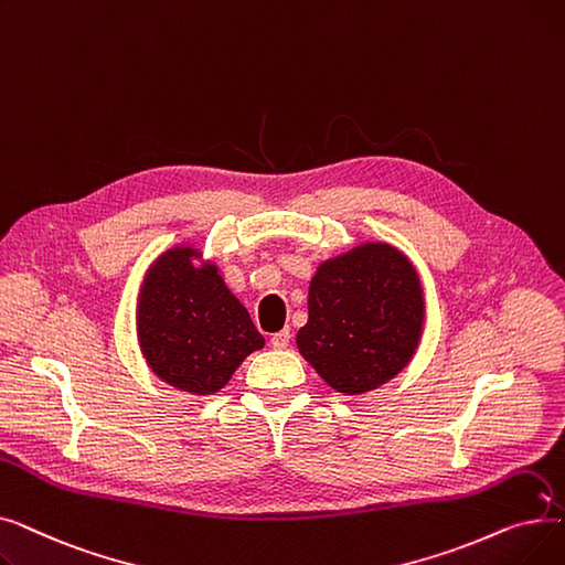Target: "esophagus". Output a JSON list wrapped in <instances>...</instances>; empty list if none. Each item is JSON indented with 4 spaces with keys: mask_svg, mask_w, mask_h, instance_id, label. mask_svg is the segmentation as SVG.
Instances as JSON below:
<instances>
[{
    "mask_svg": "<svg viewBox=\"0 0 565 565\" xmlns=\"http://www.w3.org/2000/svg\"><path fill=\"white\" fill-rule=\"evenodd\" d=\"M270 343H273V348H277V350H284V348H288V343H290V332H288V330H281V332L273 334Z\"/></svg>",
    "mask_w": 565,
    "mask_h": 565,
    "instance_id": "esophagus-1",
    "label": "esophagus"
}]
</instances>
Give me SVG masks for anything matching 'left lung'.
<instances>
[{
	"instance_id": "8db88e82",
	"label": "left lung",
	"mask_w": 565,
	"mask_h": 565,
	"mask_svg": "<svg viewBox=\"0 0 565 565\" xmlns=\"http://www.w3.org/2000/svg\"><path fill=\"white\" fill-rule=\"evenodd\" d=\"M424 316V288L409 258L387 243H364L318 265L309 320L295 343L332 390L362 396L409 364Z\"/></svg>"
}]
</instances>
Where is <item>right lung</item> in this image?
I'll return each mask as SVG.
<instances>
[{
	"mask_svg": "<svg viewBox=\"0 0 565 565\" xmlns=\"http://www.w3.org/2000/svg\"><path fill=\"white\" fill-rule=\"evenodd\" d=\"M137 339L162 382L194 396L217 394L265 339L217 265L192 245L162 252L143 275Z\"/></svg>",
	"mask_w": 565,
	"mask_h": 565,
	"instance_id": "add662e5",
	"label": "right lung"
}]
</instances>
